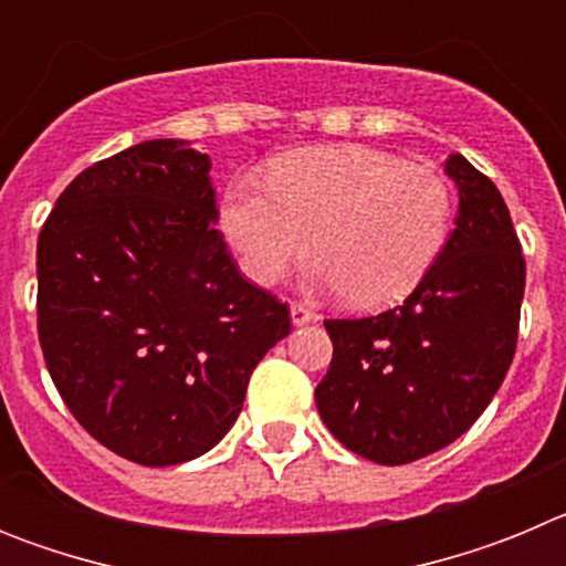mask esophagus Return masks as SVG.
Returning a JSON list of instances; mask_svg holds the SVG:
<instances>
[{
  "mask_svg": "<svg viewBox=\"0 0 566 566\" xmlns=\"http://www.w3.org/2000/svg\"><path fill=\"white\" fill-rule=\"evenodd\" d=\"M289 312H292V326H297V328L308 326L312 319H317V317H314L312 308L300 306V303H292V308H289Z\"/></svg>",
  "mask_w": 566,
  "mask_h": 566,
  "instance_id": "1",
  "label": "esophagus"
}]
</instances>
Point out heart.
<instances>
[{"mask_svg": "<svg viewBox=\"0 0 566 566\" xmlns=\"http://www.w3.org/2000/svg\"><path fill=\"white\" fill-rule=\"evenodd\" d=\"M266 178H238L221 201V232L254 286H274L314 240V286L343 292L354 308H385L419 286L451 238L448 178L385 149H297Z\"/></svg>", "mask_w": 566, "mask_h": 566, "instance_id": "heart-1", "label": "heart"}]
</instances>
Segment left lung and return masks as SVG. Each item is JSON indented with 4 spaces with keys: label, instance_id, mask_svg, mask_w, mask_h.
<instances>
[{
    "label": "left lung",
    "instance_id": "left-lung-1",
    "mask_svg": "<svg viewBox=\"0 0 566 566\" xmlns=\"http://www.w3.org/2000/svg\"><path fill=\"white\" fill-rule=\"evenodd\" d=\"M457 229L402 306L326 319L334 343L314 399L328 431L377 464L417 462L462 437L496 397L518 337L524 258L496 184L464 155Z\"/></svg>",
    "mask_w": 566,
    "mask_h": 566
}]
</instances>
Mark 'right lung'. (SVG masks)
I'll return each instance as SVG.
<instances>
[{
    "mask_svg": "<svg viewBox=\"0 0 566 566\" xmlns=\"http://www.w3.org/2000/svg\"><path fill=\"white\" fill-rule=\"evenodd\" d=\"M209 169L189 142L135 144L76 175L39 234L50 377L90 437L147 468L212 451L292 332L214 229Z\"/></svg>",
    "mask_w": 566,
    "mask_h": 566,
    "instance_id": "1",
    "label": "right lung"
}]
</instances>
